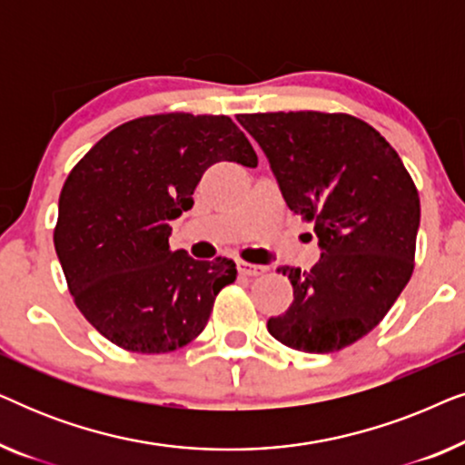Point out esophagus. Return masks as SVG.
I'll use <instances>...</instances> for the list:
<instances>
[{"label": "esophagus", "mask_w": 465, "mask_h": 465, "mask_svg": "<svg viewBox=\"0 0 465 465\" xmlns=\"http://www.w3.org/2000/svg\"><path fill=\"white\" fill-rule=\"evenodd\" d=\"M237 269H239L241 275H245V277H258V275H262V272L266 271L264 266H260V264H252V262H245V260H239V262H237Z\"/></svg>", "instance_id": "34e87169"}]
</instances>
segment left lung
<instances>
[{"label":"left lung","instance_id":"8db88e82","mask_svg":"<svg viewBox=\"0 0 465 465\" xmlns=\"http://www.w3.org/2000/svg\"><path fill=\"white\" fill-rule=\"evenodd\" d=\"M290 212L313 222L322 258L282 266L294 301L266 328L304 353L341 351L387 315L415 269L419 193L398 152L351 114H239Z\"/></svg>","mask_w":465,"mask_h":465}]
</instances>
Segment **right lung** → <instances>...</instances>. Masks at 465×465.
<instances>
[{"label": "right lung", "mask_w": 465, "mask_h": 465, "mask_svg": "<svg viewBox=\"0 0 465 465\" xmlns=\"http://www.w3.org/2000/svg\"><path fill=\"white\" fill-rule=\"evenodd\" d=\"M222 161L258 164L231 118L171 112L116 126L69 171L54 250L75 307L114 345L133 353L188 345L237 279L232 260L169 250V222L194 205L196 183Z\"/></svg>", "instance_id": "1"}]
</instances>
